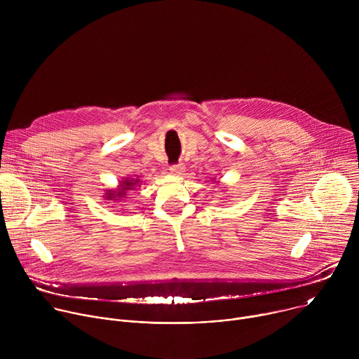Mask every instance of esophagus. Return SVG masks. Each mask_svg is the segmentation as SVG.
I'll list each match as a JSON object with an SVG mask.
<instances>
[{
	"label": "esophagus",
	"mask_w": 359,
	"mask_h": 359,
	"mask_svg": "<svg viewBox=\"0 0 359 359\" xmlns=\"http://www.w3.org/2000/svg\"><path fill=\"white\" fill-rule=\"evenodd\" d=\"M184 165L183 163H177V165H173V166H170V172L173 173V175H182L183 172H184Z\"/></svg>",
	"instance_id": "obj_1"
}]
</instances>
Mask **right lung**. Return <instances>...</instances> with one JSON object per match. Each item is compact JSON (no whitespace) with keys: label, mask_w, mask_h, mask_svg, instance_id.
I'll return each mask as SVG.
<instances>
[{"label":"right lung","mask_w":359,"mask_h":359,"mask_svg":"<svg viewBox=\"0 0 359 359\" xmlns=\"http://www.w3.org/2000/svg\"><path fill=\"white\" fill-rule=\"evenodd\" d=\"M125 182H126V184H125V187L121 189V190H130V187H132V186L135 184V182H137V180H125ZM125 193H126V191H118L116 194H112V193H111V196H112V197H116V198H115L116 201H122V198L126 196Z\"/></svg>","instance_id":"right-lung-1"}]
</instances>
